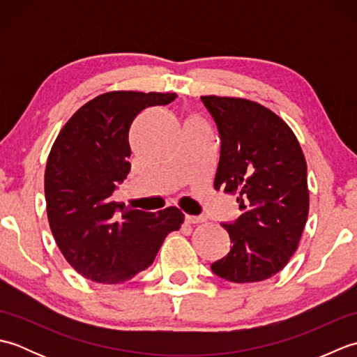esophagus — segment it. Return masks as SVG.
<instances>
[{"instance_id":"34e87169","label":"esophagus","mask_w":357,"mask_h":357,"mask_svg":"<svg viewBox=\"0 0 357 357\" xmlns=\"http://www.w3.org/2000/svg\"><path fill=\"white\" fill-rule=\"evenodd\" d=\"M206 221V218L204 216H192V215H185V222L187 224H201Z\"/></svg>"}]
</instances>
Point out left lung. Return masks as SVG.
Segmentation results:
<instances>
[{"instance_id":"8db88e82","label":"left lung","mask_w":357,"mask_h":357,"mask_svg":"<svg viewBox=\"0 0 357 357\" xmlns=\"http://www.w3.org/2000/svg\"><path fill=\"white\" fill-rule=\"evenodd\" d=\"M201 101L221 136L215 188L236 195L242 211L221 224L231 247L211 271L230 282H259L298 250L310 207L305 156L285 121L259 102L216 95Z\"/></svg>"}]
</instances>
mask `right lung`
I'll use <instances>...</instances> for the list:
<instances>
[{"instance_id": "right-lung-1", "label": "right lung", "mask_w": 357, "mask_h": 357, "mask_svg": "<svg viewBox=\"0 0 357 357\" xmlns=\"http://www.w3.org/2000/svg\"><path fill=\"white\" fill-rule=\"evenodd\" d=\"M176 93L116 90L93 98L67 121L44 173L47 219L56 245L81 276L121 284L150 267L184 213L127 208L112 199L130 172L128 130L144 109L167 105ZM123 210V208H121Z\"/></svg>"}]
</instances>
